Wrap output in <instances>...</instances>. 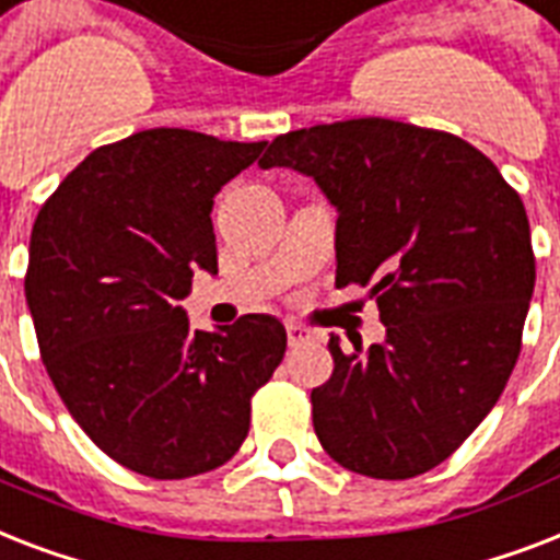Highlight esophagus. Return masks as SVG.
I'll return each mask as SVG.
<instances>
[{
	"label": "esophagus",
	"instance_id": "esophagus-1",
	"mask_svg": "<svg viewBox=\"0 0 560 560\" xmlns=\"http://www.w3.org/2000/svg\"><path fill=\"white\" fill-rule=\"evenodd\" d=\"M285 335H289V343H292V347H301V343L312 341V332H308L306 326L294 324V320L285 324Z\"/></svg>",
	"mask_w": 560,
	"mask_h": 560
}]
</instances>
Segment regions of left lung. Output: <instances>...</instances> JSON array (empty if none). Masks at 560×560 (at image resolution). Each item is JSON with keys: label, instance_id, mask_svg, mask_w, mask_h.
I'll use <instances>...</instances> for the list:
<instances>
[{"label": "left lung", "instance_id": "left-lung-1", "mask_svg": "<svg viewBox=\"0 0 560 560\" xmlns=\"http://www.w3.org/2000/svg\"><path fill=\"white\" fill-rule=\"evenodd\" d=\"M259 167L315 178L338 213L335 285H370L382 343L312 390L335 463L375 480L436 468L498 405L535 289L521 196L468 141L387 118L277 136Z\"/></svg>", "mask_w": 560, "mask_h": 560}]
</instances>
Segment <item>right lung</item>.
Here are the masks:
<instances>
[{
  "mask_svg": "<svg viewBox=\"0 0 560 560\" xmlns=\"http://www.w3.org/2000/svg\"><path fill=\"white\" fill-rule=\"evenodd\" d=\"M262 147L144 129L89 153L34 222L25 301L43 364L74 422L129 471L185 480L228 463L283 361L277 317L202 332L178 306L194 268L217 275L213 199Z\"/></svg>",
  "mask_w": 560,
  "mask_h": 560,
  "instance_id": "add662e5",
  "label": "right lung"
}]
</instances>
